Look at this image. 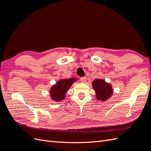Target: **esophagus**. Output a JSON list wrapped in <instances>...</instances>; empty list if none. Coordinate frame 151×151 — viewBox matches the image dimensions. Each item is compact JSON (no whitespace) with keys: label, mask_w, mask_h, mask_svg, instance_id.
<instances>
[{"label":"esophagus","mask_w":151,"mask_h":151,"mask_svg":"<svg viewBox=\"0 0 151 151\" xmlns=\"http://www.w3.org/2000/svg\"><path fill=\"white\" fill-rule=\"evenodd\" d=\"M80 80H81L82 83H86V81H87V79H86V77H81Z\"/></svg>","instance_id":"obj_1"}]
</instances>
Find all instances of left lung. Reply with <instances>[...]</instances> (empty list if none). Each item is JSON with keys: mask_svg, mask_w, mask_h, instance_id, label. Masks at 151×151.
Segmentation results:
<instances>
[{"mask_svg": "<svg viewBox=\"0 0 151 151\" xmlns=\"http://www.w3.org/2000/svg\"><path fill=\"white\" fill-rule=\"evenodd\" d=\"M92 86L98 100L105 101L112 96L113 93V87L111 84L106 83L104 79H94L92 83Z\"/></svg>", "mask_w": 151, "mask_h": 151, "instance_id": "8db88e82", "label": "left lung"}]
</instances>
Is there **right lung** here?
Listing matches in <instances>:
<instances>
[{"label":"right lung","mask_w":151,"mask_h":151,"mask_svg":"<svg viewBox=\"0 0 151 151\" xmlns=\"http://www.w3.org/2000/svg\"><path fill=\"white\" fill-rule=\"evenodd\" d=\"M77 80L78 79L75 77L59 80L50 89V98L55 102H60L64 99L67 91L70 89L72 84Z\"/></svg>","instance_id":"right-lung-1"}]
</instances>
